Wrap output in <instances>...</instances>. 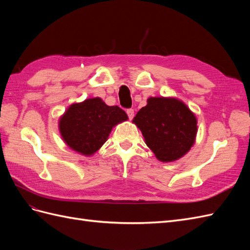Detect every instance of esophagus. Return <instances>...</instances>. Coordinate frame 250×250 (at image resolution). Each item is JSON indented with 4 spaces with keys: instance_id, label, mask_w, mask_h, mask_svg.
Wrapping results in <instances>:
<instances>
[{
    "instance_id": "34e87169",
    "label": "esophagus",
    "mask_w": 250,
    "mask_h": 250,
    "mask_svg": "<svg viewBox=\"0 0 250 250\" xmlns=\"http://www.w3.org/2000/svg\"><path fill=\"white\" fill-rule=\"evenodd\" d=\"M126 113H127L128 118H129V120H132V118L134 117V110L132 108H129V109L126 110Z\"/></svg>"
}]
</instances>
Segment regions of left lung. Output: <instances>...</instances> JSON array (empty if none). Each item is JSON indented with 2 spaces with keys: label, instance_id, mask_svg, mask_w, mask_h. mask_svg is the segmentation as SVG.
Wrapping results in <instances>:
<instances>
[{
  "label": "left lung",
  "instance_id": "8db88e82",
  "mask_svg": "<svg viewBox=\"0 0 250 250\" xmlns=\"http://www.w3.org/2000/svg\"><path fill=\"white\" fill-rule=\"evenodd\" d=\"M132 122L147 146L161 162H173L191 149L197 133V120L185 103L175 98H149Z\"/></svg>",
  "mask_w": 250,
  "mask_h": 250
}]
</instances>
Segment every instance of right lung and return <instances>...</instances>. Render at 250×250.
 <instances>
[{
	"label": "right lung",
	"mask_w": 250,
	"mask_h": 250,
	"mask_svg": "<svg viewBox=\"0 0 250 250\" xmlns=\"http://www.w3.org/2000/svg\"><path fill=\"white\" fill-rule=\"evenodd\" d=\"M128 119L119 106H108L100 98L72 104L60 118L59 130L66 145L83 155H92L107 141L112 127Z\"/></svg>",
	"instance_id": "add662e5"
}]
</instances>
